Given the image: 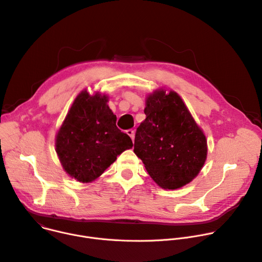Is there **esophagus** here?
I'll use <instances>...</instances> for the list:
<instances>
[{"label":"esophagus","mask_w":262,"mask_h":262,"mask_svg":"<svg viewBox=\"0 0 262 262\" xmlns=\"http://www.w3.org/2000/svg\"><path fill=\"white\" fill-rule=\"evenodd\" d=\"M126 134L132 138V140L134 141V139H135V130L134 129H127L126 130Z\"/></svg>","instance_id":"obj_1"}]
</instances>
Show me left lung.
<instances>
[{
	"label": "left lung",
	"instance_id": "8db88e82",
	"mask_svg": "<svg viewBox=\"0 0 262 262\" xmlns=\"http://www.w3.org/2000/svg\"><path fill=\"white\" fill-rule=\"evenodd\" d=\"M145 120L137 128L134 152L164 189H179L198 177L207 159V139L174 91L148 94Z\"/></svg>",
	"mask_w": 262,
	"mask_h": 262
}]
</instances>
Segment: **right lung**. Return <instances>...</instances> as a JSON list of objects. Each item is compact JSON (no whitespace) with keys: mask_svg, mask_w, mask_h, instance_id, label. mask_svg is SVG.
I'll return each mask as SVG.
<instances>
[{"mask_svg":"<svg viewBox=\"0 0 262 262\" xmlns=\"http://www.w3.org/2000/svg\"><path fill=\"white\" fill-rule=\"evenodd\" d=\"M108 96L81 91L71 105L55 138V148L63 170L80 183L99 178L133 147L128 135L116 126L117 117L107 105Z\"/></svg>","mask_w":262,"mask_h":262,"instance_id":"right-lung-1","label":"right lung"}]
</instances>
